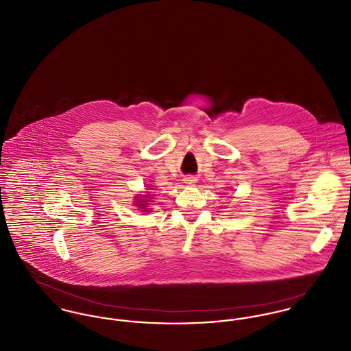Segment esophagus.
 Returning a JSON list of instances; mask_svg holds the SVG:
<instances>
[{
  "label": "esophagus",
  "mask_w": 351,
  "mask_h": 351,
  "mask_svg": "<svg viewBox=\"0 0 351 351\" xmlns=\"http://www.w3.org/2000/svg\"><path fill=\"white\" fill-rule=\"evenodd\" d=\"M186 183H187V184H193V183H196V179H193V178H187V179H186Z\"/></svg>",
  "instance_id": "obj_1"
}]
</instances>
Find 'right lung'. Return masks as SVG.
<instances>
[{
    "label": "right lung",
    "instance_id": "right-lung-1",
    "mask_svg": "<svg viewBox=\"0 0 351 351\" xmlns=\"http://www.w3.org/2000/svg\"><path fill=\"white\" fill-rule=\"evenodd\" d=\"M147 197H149V196H147ZM137 200L140 202V204H138V206H145L144 203H147V202H148V200H140V199H137ZM143 208H144V207H143Z\"/></svg>",
    "mask_w": 351,
    "mask_h": 351
}]
</instances>
